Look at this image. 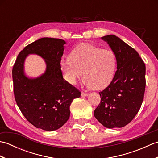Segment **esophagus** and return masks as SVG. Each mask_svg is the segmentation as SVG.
Instances as JSON below:
<instances>
[{
    "label": "esophagus",
    "instance_id": "obj_1",
    "mask_svg": "<svg viewBox=\"0 0 158 158\" xmlns=\"http://www.w3.org/2000/svg\"><path fill=\"white\" fill-rule=\"evenodd\" d=\"M81 96H83V97H86V96H88V93H84V92H81Z\"/></svg>",
    "mask_w": 158,
    "mask_h": 158
}]
</instances>
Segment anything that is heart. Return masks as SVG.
<instances>
[{"mask_svg": "<svg viewBox=\"0 0 158 158\" xmlns=\"http://www.w3.org/2000/svg\"><path fill=\"white\" fill-rule=\"evenodd\" d=\"M60 68L70 84L75 85L83 75V84L87 88L102 89L115 76L117 58L111 49L81 43L72 50L69 59L61 60Z\"/></svg>", "mask_w": 158, "mask_h": 158, "instance_id": "heart-1", "label": "heart"}]
</instances>
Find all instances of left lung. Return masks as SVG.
Returning <instances> with one entry per match:
<instances>
[{
    "instance_id": "obj_1",
    "label": "left lung",
    "mask_w": 158,
    "mask_h": 158,
    "mask_svg": "<svg viewBox=\"0 0 158 158\" xmlns=\"http://www.w3.org/2000/svg\"><path fill=\"white\" fill-rule=\"evenodd\" d=\"M115 53L117 70L109 85L99 92L96 119L107 128L122 127L136 116L145 89V65L139 54L115 35L101 37Z\"/></svg>"
}]
</instances>
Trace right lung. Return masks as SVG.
Instances as JSON below:
<instances>
[{"label": "right lung", "mask_w": 158, "mask_h": 158, "mask_svg": "<svg viewBox=\"0 0 158 158\" xmlns=\"http://www.w3.org/2000/svg\"><path fill=\"white\" fill-rule=\"evenodd\" d=\"M65 41L44 37L20 52L12 70L15 99L28 122L45 131L59 129L68 121L73 100L81 92L63 78L60 68ZM31 54L44 60L45 72L35 78L25 75L24 64Z\"/></svg>", "instance_id": "obj_1"}]
</instances>
